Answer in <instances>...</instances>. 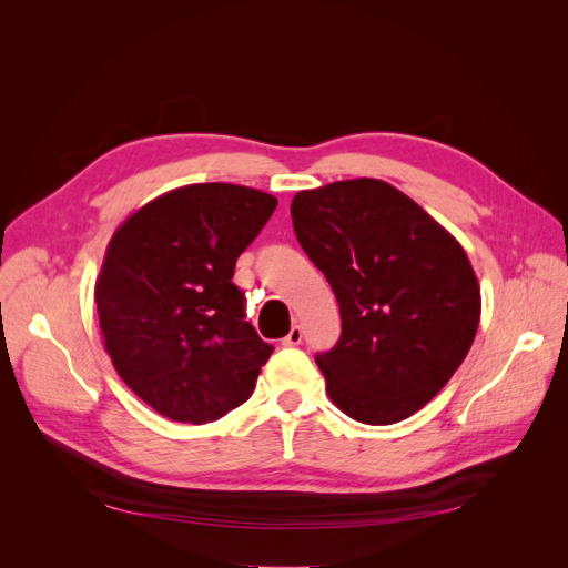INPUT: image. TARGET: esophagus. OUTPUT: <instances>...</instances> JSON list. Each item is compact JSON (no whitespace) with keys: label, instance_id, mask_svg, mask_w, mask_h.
<instances>
[{"label":"esophagus","instance_id":"obj_1","mask_svg":"<svg viewBox=\"0 0 568 568\" xmlns=\"http://www.w3.org/2000/svg\"><path fill=\"white\" fill-rule=\"evenodd\" d=\"M303 343V329H301V324H294L291 326V332L282 338V346H301Z\"/></svg>","mask_w":568,"mask_h":568}]
</instances>
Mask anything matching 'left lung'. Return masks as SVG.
Here are the masks:
<instances>
[{"label":"left lung","instance_id":"8db88e82","mask_svg":"<svg viewBox=\"0 0 568 568\" xmlns=\"http://www.w3.org/2000/svg\"><path fill=\"white\" fill-rule=\"evenodd\" d=\"M291 217L341 311L336 346L315 355L332 403L374 426L415 415L450 382L478 329L467 253L382 180L298 192Z\"/></svg>","mask_w":568,"mask_h":568}]
</instances>
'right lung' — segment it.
Instances as JSON below:
<instances>
[{
  "label": "right lung",
  "instance_id": "1",
  "mask_svg": "<svg viewBox=\"0 0 568 568\" xmlns=\"http://www.w3.org/2000/svg\"><path fill=\"white\" fill-rule=\"evenodd\" d=\"M274 209L257 189L189 184L113 234L94 288L99 326L120 379L159 415L205 424L251 398L274 348L246 322L232 277Z\"/></svg>",
  "mask_w": 568,
  "mask_h": 568
}]
</instances>
